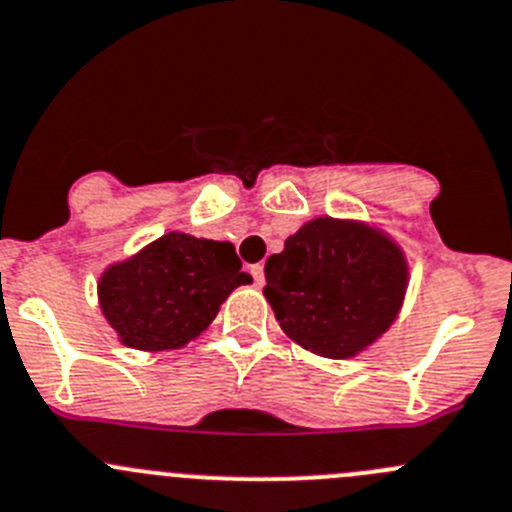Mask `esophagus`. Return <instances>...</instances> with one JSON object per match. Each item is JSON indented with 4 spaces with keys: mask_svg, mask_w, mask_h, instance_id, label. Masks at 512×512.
Returning <instances> with one entry per match:
<instances>
[{
    "mask_svg": "<svg viewBox=\"0 0 512 512\" xmlns=\"http://www.w3.org/2000/svg\"><path fill=\"white\" fill-rule=\"evenodd\" d=\"M250 272H252V277H255L257 287L265 285V265H252Z\"/></svg>",
    "mask_w": 512,
    "mask_h": 512,
    "instance_id": "obj_1",
    "label": "esophagus"
}]
</instances>
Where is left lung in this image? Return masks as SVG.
<instances>
[{
  "label": "left lung",
  "mask_w": 512,
  "mask_h": 512,
  "mask_svg": "<svg viewBox=\"0 0 512 512\" xmlns=\"http://www.w3.org/2000/svg\"><path fill=\"white\" fill-rule=\"evenodd\" d=\"M265 297L282 332L330 360L357 357L400 315L410 270L403 247L362 220L315 217L265 262Z\"/></svg>",
  "instance_id": "left-lung-1"
}]
</instances>
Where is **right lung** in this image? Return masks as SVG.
I'll return each instance as SVG.
<instances>
[{
	"label": "right lung",
	"instance_id": "obj_1",
	"mask_svg": "<svg viewBox=\"0 0 512 512\" xmlns=\"http://www.w3.org/2000/svg\"><path fill=\"white\" fill-rule=\"evenodd\" d=\"M250 282L232 242L172 230L104 267L97 297L122 345L160 352L197 340L232 290Z\"/></svg>",
	"mask_w": 512,
	"mask_h": 512
}]
</instances>
